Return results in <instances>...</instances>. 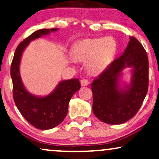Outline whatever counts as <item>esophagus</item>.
Here are the masks:
<instances>
[{
	"instance_id": "esophagus-1",
	"label": "esophagus",
	"mask_w": 159,
	"mask_h": 159,
	"mask_svg": "<svg viewBox=\"0 0 159 159\" xmlns=\"http://www.w3.org/2000/svg\"><path fill=\"white\" fill-rule=\"evenodd\" d=\"M89 83H90V82H89L88 80L85 79V78H84V79L81 80V86H84H84L88 85Z\"/></svg>"
}]
</instances>
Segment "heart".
<instances>
[{"label":"heart","instance_id":"1","mask_svg":"<svg viewBox=\"0 0 159 159\" xmlns=\"http://www.w3.org/2000/svg\"><path fill=\"white\" fill-rule=\"evenodd\" d=\"M116 44L113 38H96L79 42L73 54L78 61H88L87 69L92 74L102 72L109 64L116 52Z\"/></svg>","mask_w":159,"mask_h":159}]
</instances>
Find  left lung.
I'll return each instance as SVG.
<instances>
[{"label": "left lung", "mask_w": 159, "mask_h": 159, "mask_svg": "<svg viewBox=\"0 0 159 159\" xmlns=\"http://www.w3.org/2000/svg\"><path fill=\"white\" fill-rule=\"evenodd\" d=\"M125 52L115 59L91 84L93 111L107 124H121L132 119L139 111L149 85V61L147 52L134 36ZM125 67H133V78L126 90L118 87V79Z\"/></svg>", "instance_id": "8db88e82"}]
</instances>
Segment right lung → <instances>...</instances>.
Listing matches in <instances>:
<instances>
[{
  "mask_svg": "<svg viewBox=\"0 0 159 159\" xmlns=\"http://www.w3.org/2000/svg\"><path fill=\"white\" fill-rule=\"evenodd\" d=\"M57 30V28L41 29L33 33L18 45L11 63L12 96L16 107L29 123L42 130L51 129L63 122L68 112L69 100L81 88V84L76 78L61 81L50 95L37 97L29 93L21 82L19 74L20 60L24 49L30 41Z\"/></svg>",
  "mask_w": 159,
  "mask_h": 159,
  "instance_id": "obj_1",
  "label": "right lung"
}]
</instances>
